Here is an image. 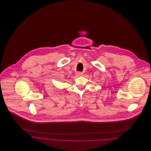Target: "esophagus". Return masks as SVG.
I'll list each match as a JSON object with an SVG mask.
<instances>
[{
  "mask_svg": "<svg viewBox=\"0 0 151 151\" xmlns=\"http://www.w3.org/2000/svg\"><path fill=\"white\" fill-rule=\"evenodd\" d=\"M77 76H81V75H82V74H81L80 73H77Z\"/></svg>",
  "mask_w": 151,
  "mask_h": 151,
  "instance_id": "esophagus-1",
  "label": "esophagus"
}]
</instances>
